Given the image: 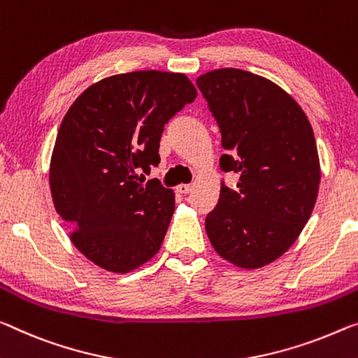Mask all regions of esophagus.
<instances>
[{"label":"esophagus","mask_w":358,"mask_h":358,"mask_svg":"<svg viewBox=\"0 0 358 358\" xmlns=\"http://www.w3.org/2000/svg\"><path fill=\"white\" fill-rule=\"evenodd\" d=\"M176 190H178L179 194L185 195V194H189V192L192 190V185L190 184H179L178 187H176Z\"/></svg>","instance_id":"1"}]
</instances>
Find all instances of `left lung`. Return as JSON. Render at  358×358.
Instances as JSON below:
<instances>
[{
  "instance_id": "left-lung-1",
  "label": "left lung",
  "mask_w": 358,
  "mask_h": 358,
  "mask_svg": "<svg viewBox=\"0 0 358 358\" xmlns=\"http://www.w3.org/2000/svg\"><path fill=\"white\" fill-rule=\"evenodd\" d=\"M196 86L216 118L225 153L222 171L238 173L236 190L222 182L205 229L213 248L241 268H259L294 243L315 206L320 162L304 110L264 76L219 69Z\"/></svg>"
}]
</instances>
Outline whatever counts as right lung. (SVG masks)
Here are the masks:
<instances>
[{"mask_svg":"<svg viewBox=\"0 0 358 358\" xmlns=\"http://www.w3.org/2000/svg\"><path fill=\"white\" fill-rule=\"evenodd\" d=\"M195 97L184 73L129 71L91 85L65 113L49 168L52 201L76 250L101 268L128 273L162 248L174 192L137 178L160 163L164 124Z\"/></svg>","mask_w":358,"mask_h":358,"instance_id":"obj_1","label":"right lung"}]
</instances>
